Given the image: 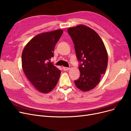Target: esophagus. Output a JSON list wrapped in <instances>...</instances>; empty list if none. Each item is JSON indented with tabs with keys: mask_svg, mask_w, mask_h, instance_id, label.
<instances>
[{
	"mask_svg": "<svg viewBox=\"0 0 131 131\" xmlns=\"http://www.w3.org/2000/svg\"><path fill=\"white\" fill-rule=\"evenodd\" d=\"M63 70H64L65 71H67L70 70L69 67H63Z\"/></svg>",
	"mask_w": 131,
	"mask_h": 131,
	"instance_id": "34e87169",
	"label": "esophagus"
}]
</instances>
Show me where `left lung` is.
<instances>
[{"label": "left lung", "instance_id": "obj_1", "mask_svg": "<svg viewBox=\"0 0 131 131\" xmlns=\"http://www.w3.org/2000/svg\"><path fill=\"white\" fill-rule=\"evenodd\" d=\"M74 45L76 56L82 64L79 66L80 77L75 86L88 91L100 83L108 65V53L102 40L93 29L80 24L67 29Z\"/></svg>", "mask_w": 131, "mask_h": 131}]
</instances>
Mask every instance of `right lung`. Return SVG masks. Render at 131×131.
Here are the masks:
<instances>
[{
  "label": "right lung",
  "instance_id": "right-lung-1",
  "mask_svg": "<svg viewBox=\"0 0 131 131\" xmlns=\"http://www.w3.org/2000/svg\"><path fill=\"white\" fill-rule=\"evenodd\" d=\"M63 33L61 29L39 34L26 45L22 54V66L27 78L41 93L56 87L61 71L50 62L54 47Z\"/></svg>",
  "mask_w": 131,
  "mask_h": 131
}]
</instances>
